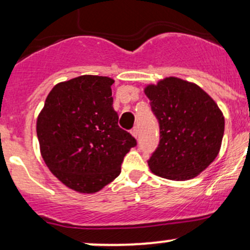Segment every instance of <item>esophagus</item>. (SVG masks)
I'll list each match as a JSON object with an SVG mask.
<instances>
[{
	"instance_id": "obj_1",
	"label": "esophagus",
	"mask_w": 250,
	"mask_h": 250,
	"mask_svg": "<svg viewBox=\"0 0 250 250\" xmlns=\"http://www.w3.org/2000/svg\"><path fill=\"white\" fill-rule=\"evenodd\" d=\"M131 135H133L135 139H137V137H139V128L135 127L131 129Z\"/></svg>"
}]
</instances>
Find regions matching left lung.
Wrapping results in <instances>:
<instances>
[{"label":"left lung","instance_id":"left-lung-1","mask_svg":"<svg viewBox=\"0 0 250 250\" xmlns=\"http://www.w3.org/2000/svg\"><path fill=\"white\" fill-rule=\"evenodd\" d=\"M145 93L160 125L159 146L148 160L150 170L174 181L193 179L219 154L223 114L199 85L177 77L148 85Z\"/></svg>","mask_w":250,"mask_h":250}]
</instances>
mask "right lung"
Instances as JSON below:
<instances>
[{
    "label": "right lung",
    "mask_w": 250,
    "mask_h": 250,
    "mask_svg": "<svg viewBox=\"0 0 250 250\" xmlns=\"http://www.w3.org/2000/svg\"><path fill=\"white\" fill-rule=\"evenodd\" d=\"M113 83L95 75L59 83L37 119L45 165L63 185L80 193H96L116 179L125 154L137 145L117 125Z\"/></svg>",
    "instance_id": "obj_1"
}]
</instances>
